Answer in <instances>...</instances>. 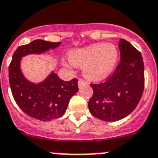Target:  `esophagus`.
<instances>
[{"mask_svg":"<svg viewBox=\"0 0 158 158\" xmlns=\"http://www.w3.org/2000/svg\"><path fill=\"white\" fill-rule=\"evenodd\" d=\"M87 84V82L85 80H83V79H79V83H78V85H79V87H83L84 85Z\"/></svg>","mask_w":158,"mask_h":158,"instance_id":"obj_1","label":"esophagus"}]
</instances>
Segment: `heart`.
<instances>
[{
    "instance_id": "1",
    "label": "heart",
    "mask_w": 158,
    "mask_h": 158,
    "mask_svg": "<svg viewBox=\"0 0 158 158\" xmlns=\"http://www.w3.org/2000/svg\"><path fill=\"white\" fill-rule=\"evenodd\" d=\"M118 57L117 48L111 44H94L69 53L70 63L83 67L85 77L92 80L103 79L111 73Z\"/></svg>"
}]
</instances>
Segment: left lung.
<instances>
[{
	"label": "left lung",
	"instance_id": "left-lung-1",
	"mask_svg": "<svg viewBox=\"0 0 158 158\" xmlns=\"http://www.w3.org/2000/svg\"><path fill=\"white\" fill-rule=\"evenodd\" d=\"M120 61L102 83L90 84L94 94L88 102L90 113L106 122L127 117L138 106L145 86L142 56L128 41L120 39Z\"/></svg>",
	"mask_w": 158,
	"mask_h": 158
}]
</instances>
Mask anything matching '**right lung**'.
Listing matches in <instances>:
<instances>
[{"mask_svg":"<svg viewBox=\"0 0 158 158\" xmlns=\"http://www.w3.org/2000/svg\"><path fill=\"white\" fill-rule=\"evenodd\" d=\"M60 44V42L35 40L19 46L9 67V84L16 104L26 114L43 122L58 118L65 113L71 98L79 90V80L75 78L65 82L52 73L43 83L34 84L22 75L20 60L22 56L42 53Z\"/></svg>","mask_w":158,"mask_h":158,"instance_id":"add662e5","label":"right lung"}]
</instances>
